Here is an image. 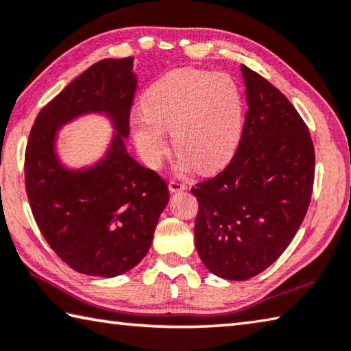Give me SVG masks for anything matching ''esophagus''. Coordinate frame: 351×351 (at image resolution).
<instances>
[{
	"label": "esophagus",
	"instance_id": "1",
	"mask_svg": "<svg viewBox=\"0 0 351 351\" xmlns=\"http://www.w3.org/2000/svg\"><path fill=\"white\" fill-rule=\"evenodd\" d=\"M186 184L184 182H180V181H170L169 182V190L171 193H180V192H184L186 190Z\"/></svg>",
	"mask_w": 351,
	"mask_h": 351
}]
</instances>
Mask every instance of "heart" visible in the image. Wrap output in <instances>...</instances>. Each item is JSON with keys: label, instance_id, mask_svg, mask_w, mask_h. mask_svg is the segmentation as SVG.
Segmentation results:
<instances>
[{"label": "heart", "instance_id": "1", "mask_svg": "<svg viewBox=\"0 0 351 351\" xmlns=\"http://www.w3.org/2000/svg\"><path fill=\"white\" fill-rule=\"evenodd\" d=\"M139 104L143 114L132 119V132L149 167H159L167 154L164 130H171L181 164H192L202 173L221 169L237 154L244 99L230 76L173 70L150 84Z\"/></svg>", "mask_w": 351, "mask_h": 351}]
</instances>
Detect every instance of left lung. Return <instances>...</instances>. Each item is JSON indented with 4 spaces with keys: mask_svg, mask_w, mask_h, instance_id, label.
<instances>
[{
    "mask_svg": "<svg viewBox=\"0 0 351 351\" xmlns=\"http://www.w3.org/2000/svg\"><path fill=\"white\" fill-rule=\"evenodd\" d=\"M244 130L230 164L196 184L195 245L222 279L245 281L281 256L307 213L315 149L307 125L278 88L241 66Z\"/></svg>",
    "mask_w": 351,
    "mask_h": 351,
    "instance_id": "8db88e82",
    "label": "left lung"
}]
</instances>
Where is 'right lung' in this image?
I'll return each instance as SVG.
<instances>
[{
  "instance_id": "add662e5",
  "label": "right lung",
  "mask_w": 351,
  "mask_h": 351,
  "mask_svg": "<svg viewBox=\"0 0 351 351\" xmlns=\"http://www.w3.org/2000/svg\"><path fill=\"white\" fill-rule=\"evenodd\" d=\"M136 75L133 58L88 67L41 109L25 149V190L44 239L88 276L114 278L150 250L169 187L125 149ZM86 114L104 116L112 138L99 160L70 168L58 154L62 127Z\"/></svg>"
}]
</instances>
